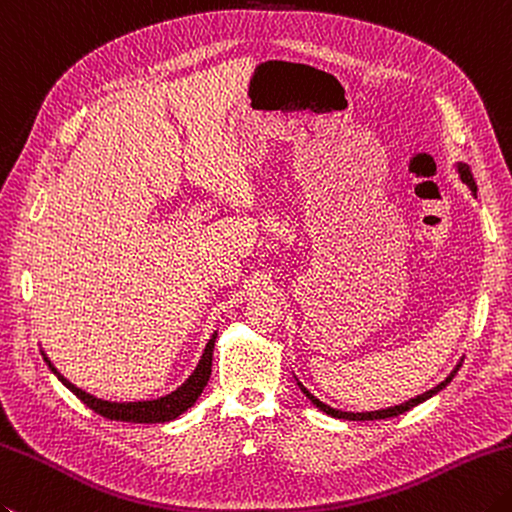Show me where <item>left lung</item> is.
Returning <instances> with one entry per match:
<instances>
[{
	"label": "left lung",
	"mask_w": 512,
	"mask_h": 512,
	"mask_svg": "<svg viewBox=\"0 0 512 512\" xmlns=\"http://www.w3.org/2000/svg\"><path fill=\"white\" fill-rule=\"evenodd\" d=\"M455 168H457V173H459V179H462V182L473 190V195H477V184H475V179H473V173H470V166L468 164H464V162H457L455 164ZM462 362L464 359H459V364L453 368V373H450L442 384H437L435 388H430V390H426L424 395H417V397H413V399H408V402H404V404H399V406H390V408H382V410H368V413H346V410H337V408H330L328 404H324V402H319V399L310 393V390L299 382L297 379V386L302 388V393L310 399V402H313L319 410H324L326 415H330V417H337V419H348V422H373V419H388V417H397V415H404L406 410H410V408H415V406H419L422 402H426V399H430L433 395H437L439 390H444L450 382H453V377L457 375V370H459V366H462Z\"/></svg>",
	"instance_id": "obj_1"
}]
</instances>
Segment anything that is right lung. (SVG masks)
<instances>
[{
    "instance_id": "add662e5",
    "label": "right lung",
    "mask_w": 512,
    "mask_h": 512,
    "mask_svg": "<svg viewBox=\"0 0 512 512\" xmlns=\"http://www.w3.org/2000/svg\"><path fill=\"white\" fill-rule=\"evenodd\" d=\"M215 339H217V330L210 335L208 344L202 353V359L195 366L193 373L186 379V382L175 388L173 393L162 395L157 399H144V402H108V399H99L95 395L86 393V390L77 388L75 384H70L68 379L59 373V370L53 366V362L44 355V362L48 364V368L53 370V375L62 382L70 393L77 395L82 402L95 410L97 415H102L106 419H115V422H135V424H164V422H173L179 415H184L186 410L193 406L202 390L206 388L208 379H210V368H213V348H215Z\"/></svg>"
}]
</instances>
